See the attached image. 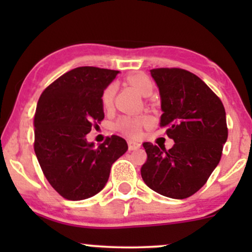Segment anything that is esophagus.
Here are the masks:
<instances>
[{"mask_svg":"<svg viewBox=\"0 0 252 252\" xmlns=\"http://www.w3.org/2000/svg\"><path fill=\"white\" fill-rule=\"evenodd\" d=\"M141 147V143L140 142H135V141H131L129 140L128 141V148L129 150H136L138 149Z\"/></svg>","mask_w":252,"mask_h":252,"instance_id":"1","label":"esophagus"}]
</instances>
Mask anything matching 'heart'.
I'll use <instances>...</instances> for the list:
<instances>
[{
	"mask_svg": "<svg viewBox=\"0 0 252 252\" xmlns=\"http://www.w3.org/2000/svg\"><path fill=\"white\" fill-rule=\"evenodd\" d=\"M126 82L132 86L135 90H137L143 96H149L154 89L150 78L142 72H132L126 76ZM115 94H116V85L114 83L109 84L105 89L103 90L102 96H100V102H102L103 108L108 109L112 105L114 102ZM149 122L148 118L140 117V116H123L120 117L115 123V128L118 131H121L126 136H129L131 138H138L142 134L143 126H146Z\"/></svg>",
	"mask_w": 252,
	"mask_h": 252,
	"instance_id": "obj_1",
	"label": "heart"
}]
</instances>
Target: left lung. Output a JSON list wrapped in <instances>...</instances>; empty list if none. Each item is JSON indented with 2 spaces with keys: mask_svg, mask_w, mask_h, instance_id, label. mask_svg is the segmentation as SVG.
Instances as JSON below:
<instances>
[{
  "mask_svg": "<svg viewBox=\"0 0 252 252\" xmlns=\"http://www.w3.org/2000/svg\"><path fill=\"white\" fill-rule=\"evenodd\" d=\"M161 96L160 126L174 141L167 150L144 142L147 161L141 175L147 186L173 199L193 195L206 184L227 140L220 98L198 76L176 67L150 70Z\"/></svg>",
  "mask_w": 252,
  "mask_h": 252,
  "instance_id": "1",
  "label": "left lung"
}]
</instances>
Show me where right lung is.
I'll use <instances>...</instances> for the list:
<instances>
[{"label": "right lung", "instance_id": "add662e5", "mask_svg": "<svg viewBox=\"0 0 252 252\" xmlns=\"http://www.w3.org/2000/svg\"><path fill=\"white\" fill-rule=\"evenodd\" d=\"M118 71L83 66L66 72L43 90L34 115V152L51 186L67 200L100 192L112 163L128 150L126 140L106 137L94 148L86 141L103 121V90Z\"/></svg>", "mask_w": 252, "mask_h": 252}]
</instances>
